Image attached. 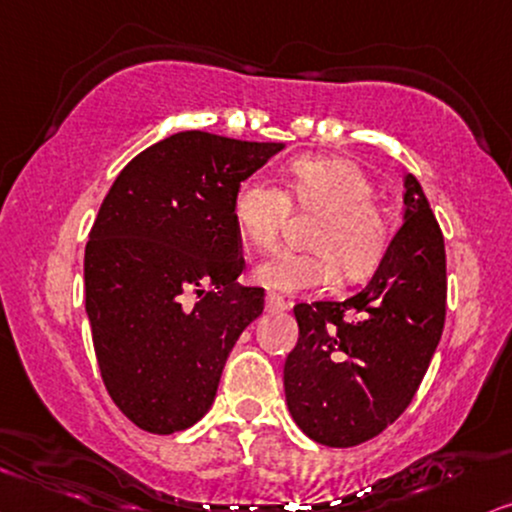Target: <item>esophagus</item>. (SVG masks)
<instances>
[{"label":"esophagus","instance_id":"1","mask_svg":"<svg viewBox=\"0 0 512 512\" xmlns=\"http://www.w3.org/2000/svg\"><path fill=\"white\" fill-rule=\"evenodd\" d=\"M267 309L271 312H283V309H290V302L283 300V297H278L274 293L267 295Z\"/></svg>","mask_w":512,"mask_h":512}]
</instances>
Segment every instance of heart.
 Returning a JSON list of instances; mask_svg holds the SVG:
<instances>
[{"instance_id": "1", "label": "heart", "mask_w": 512, "mask_h": 512, "mask_svg": "<svg viewBox=\"0 0 512 512\" xmlns=\"http://www.w3.org/2000/svg\"><path fill=\"white\" fill-rule=\"evenodd\" d=\"M375 184L357 160L338 155H302L288 165L283 193L262 174L245 177L234 193V222L252 248H269L295 208H319L312 250H278L255 267V281L278 293H302L373 274L390 243V224L373 203Z\"/></svg>"}]
</instances>
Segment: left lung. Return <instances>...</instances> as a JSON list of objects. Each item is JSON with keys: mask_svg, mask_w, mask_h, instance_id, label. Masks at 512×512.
I'll use <instances>...</instances> for the list:
<instances>
[{"mask_svg": "<svg viewBox=\"0 0 512 512\" xmlns=\"http://www.w3.org/2000/svg\"><path fill=\"white\" fill-rule=\"evenodd\" d=\"M404 189V224L366 288L293 309L288 411L304 435L335 449L368 442L406 411L444 331V236L413 174Z\"/></svg>", "mask_w": 512, "mask_h": 512, "instance_id": "8db88e82", "label": "left lung"}]
</instances>
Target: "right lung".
Returning <instances> with one entry per match:
<instances>
[{
    "instance_id": "obj_1",
    "label": "right lung",
    "mask_w": 512,
    "mask_h": 512,
    "mask_svg": "<svg viewBox=\"0 0 512 512\" xmlns=\"http://www.w3.org/2000/svg\"><path fill=\"white\" fill-rule=\"evenodd\" d=\"M283 144L179 132L113 181L84 250L103 385L153 435L191 428L215 401L236 340L264 309L243 271L234 193Z\"/></svg>"
}]
</instances>
